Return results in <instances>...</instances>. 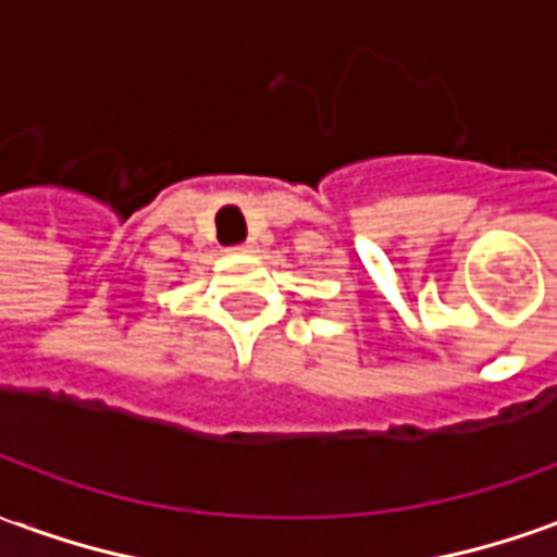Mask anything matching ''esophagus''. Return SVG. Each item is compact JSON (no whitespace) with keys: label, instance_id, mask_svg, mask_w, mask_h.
<instances>
[{"label":"esophagus","instance_id":"1","mask_svg":"<svg viewBox=\"0 0 557 557\" xmlns=\"http://www.w3.org/2000/svg\"><path fill=\"white\" fill-rule=\"evenodd\" d=\"M232 253H253L256 244L253 242H244V244H235V247H230Z\"/></svg>","mask_w":557,"mask_h":557}]
</instances>
